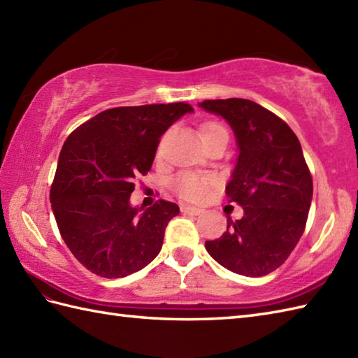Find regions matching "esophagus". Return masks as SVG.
Returning a JSON list of instances; mask_svg holds the SVG:
<instances>
[{"label": "esophagus", "mask_w": 358, "mask_h": 358, "mask_svg": "<svg viewBox=\"0 0 358 358\" xmlns=\"http://www.w3.org/2000/svg\"><path fill=\"white\" fill-rule=\"evenodd\" d=\"M181 212H183V214L200 215V214H201V209L195 208V206H187V204H181Z\"/></svg>", "instance_id": "34e87169"}]
</instances>
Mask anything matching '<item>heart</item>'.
I'll list each match as a JSON object with an SVG mask.
<instances>
[{"instance_id": "obj_1", "label": "heart", "mask_w": 358, "mask_h": 358, "mask_svg": "<svg viewBox=\"0 0 358 358\" xmlns=\"http://www.w3.org/2000/svg\"><path fill=\"white\" fill-rule=\"evenodd\" d=\"M224 127L218 123H206L201 126V138L203 141L209 138V136L215 135L218 132H223ZM215 183V178L212 175H200L192 172L180 173L171 181L172 191L180 195L185 200H201L209 187Z\"/></svg>"}]
</instances>
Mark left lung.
I'll use <instances>...</instances> for the list:
<instances>
[{"instance_id": "left-lung-1", "label": "left lung", "mask_w": 358, "mask_h": 358, "mask_svg": "<svg viewBox=\"0 0 358 358\" xmlns=\"http://www.w3.org/2000/svg\"><path fill=\"white\" fill-rule=\"evenodd\" d=\"M199 106L224 118L235 135L238 157L226 194L243 208V217H227L226 232L204 248L235 273L266 275L291 255L313 201V178L300 141L283 120L250 100H206Z\"/></svg>"}]
</instances>
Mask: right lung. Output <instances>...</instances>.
<instances>
[{
    "instance_id": "obj_1",
    "label": "right lung",
    "mask_w": 358,
    "mask_h": 358,
    "mask_svg": "<svg viewBox=\"0 0 358 358\" xmlns=\"http://www.w3.org/2000/svg\"><path fill=\"white\" fill-rule=\"evenodd\" d=\"M194 109L186 103L103 110L67 136L50 189L59 234L77 260L104 278L143 269L159 254L175 203L132 206L135 178L154 163L158 140Z\"/></svg>"
}]
</instances>
